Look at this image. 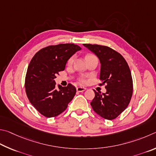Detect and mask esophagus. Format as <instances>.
<instances>
[{
  "mask_svg": "<svg viewBox=\"0 0 156 156\" xmlns=\"http://www.w3.org/2000/svg\"><path fill=\"white\" fill-rule=\"evenodd\" d=\"M85 90H86V88H83V87H77V88H76V91L79 92L85 91Z\"/></svg>",
  "mask_w": 156,
  "mask_h": 156,
  "instance_id": "34e87169",
  "label": "esophagus"
}]
</instances>
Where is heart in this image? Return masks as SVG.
I'll use <instances>...</instances> for the list:
<instances>
[{"mask_svg":"<svg viewBox=\"0 0 156 156\" xmlns=\"http://www.w3.org/2000/svg\"><path fill=\"white\" fill-rule=\"evenodd\" d=\"M92 56H94V55H92V54H88V55H86V59L87 60L88 58H90V57H92ZM73 62H74V57L72 56V57H70V58L68 59V61H67V65H68V66H71V65H72V64H73ZM80 81H81V83H84L86 82V81H84L83 80H81Z\"/></svg>","mask_w":156,"mask_h":156,"instance_id":"b5f03b06","label":"heart"}]
</instances>
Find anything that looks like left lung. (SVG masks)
Segmentation results:
<instances>
[{"mask_svg":"<svg viewBox=\"0 0 156 156\" xmlns=\"http://www.w3.org/2000/svg\"><path fill=\"white\" fill-rule=\"evenodd\" d=\"M99 57L101 63L99 85L105 83L106 92L94 90L95 97L90 103L93 110L102 118L113 120L129 105L133 93L132 74L126 60L108 46L83 44Z\"/></svg>","mask_w":156,"mask_h":156,"instance_id":"1","label":"left lung"}]
</instances>
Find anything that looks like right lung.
I'll list each match as a JSON object with an SVG mask.
<instances>
[{"label":"right lung","mask_w":156,"mask_h":156,"mask_svg":"<svg viewBox=\"0 0 156 156\" xmlns=\"http://www.w3.org/2000/svg\"><path fill=\"white\" fill-rule=\"evenodd\" d=\"M81 47L74 44H59L40 49L30 62L25 77V91L30 103L47 118L59 115L76 94V88L69 83L58 86L54 79L65 69L68 59Z\"/></svg>","instance_id":"1"}]
</instances>
